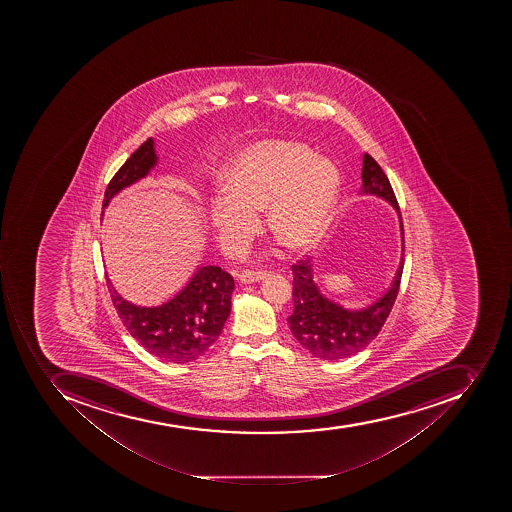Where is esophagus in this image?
<instances>
[{
    "label": "esophagus",
    "instance_id": "1",
    "mask_svg": "<svg viewBox=\"0 0 512 512\" xmlns=\"http://www.w3.org/2000/svg\"><path fill=\"white\" fill-rule=\"evenodd\" d=\"M267 278L266 272H253V270H243L242 274L238 275V280L242 283L261 282Z\"/></svg>",
    "mask_w": 512,
    "mask_h": 512
}]
</instances>
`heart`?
<instances>
[{"mask_svg":"<svg viewBox=\"0 0 512 512\" xmlns=\"http://www.w3.org/2000/svg\"><path fill=\"white\" fill-rule=\"evenodd\" d=\"M208 221L227 251H237L258 230L264 210L270 235L291 253L314 248L330 226L341 176L309 145L288 139L256 142L230 161Z\"/></svg>","mask_w":512,"mask_h":512,"instance_id":"heart-1","label":"heart"}]
</instances>
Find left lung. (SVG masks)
<instances>
[{
  "label": "left lung",
  "instance_id": "1",
  "mask_svg": "<svg viewBox=\"0 0 512 512\" xmlns=\"http://www.w3.org/2000/svg\"><path fill=\"white\" fill-rule=\"evenodd\" d=\"M362 195L381 198L397 211L402 237L399 269L389 288L375 301L363 307H344L320 290L312 259L293 264L294 310L286 320L298 343L320 360L336 362L363 351L383 328L399 293L405 256L402 216L391 182L368 153L363 155Z\"/></svg>",
  "mask_w": 512,
  "mask_h": 512
}]
</instances>
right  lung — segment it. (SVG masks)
<instances>
[{
  "mask_svg": "<svg viewBox=\"0 0 512 512\" xmlns=\"http://www.w3.org/2000/svg\"><path fill=\"white\" fill-rule=\"evenodd\" d=\"M158 165L152 137L113 176L102 202L105 208L121 190L147 178ZM121 322L145 351L163 362L189 363L202 357L221 336L230 315L234 278L218 266H198L178 293L158 306H137L123 298L107 278Z\"/></svg>",
  "mask_w": 512,
  "mask_h": 512,
  "instance_id": "obj_1",
  "label": "right lung"
}]
</instances>
